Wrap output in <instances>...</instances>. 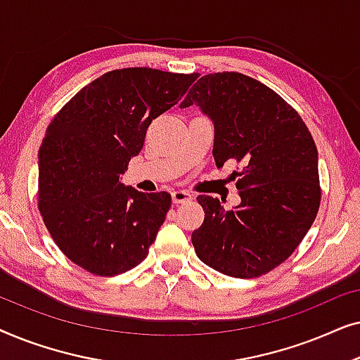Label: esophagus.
<instances>
[{
  "label": "esophagus",
  "mask_w": 360,
  "mask_h": 360,
  "mask_svg": "<svg viewBox=\"0 0 360 360\" xmlns=\"http://www.w3.org/2000/svg\"><path fill=\"white\" fill-rule=\"evenodd\" d=\"M172 200H174V203H186V201H191V193L185 190H175L172 193Z\"/></svg>",
  "instance_id": "obj_1"
}]
</instances>
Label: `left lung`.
<instances>
[{
	"instance_id": "left-lung-1",
	"label": "left lung",
	"mask_w": 360,
	"mask_h": 360,
	"mask_svg": "<svg viewBox=\"0 0 360 360\" xmlns=\"http://www.w3.org/2000/svg\"><path fill=\"white\" fill-rule=\"evenodd\" d=\"M198 105L214 122L213 155L236 170L240 205L226 211L200 195L205 221L191 234L201 262L236 278H255L285 262L321 203L318 150L302 116L272 88L238 72L201 77L181 108Z\"/></svg>"
}]
</instances>
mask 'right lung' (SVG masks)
I'll return each mask as SVG.
<instances>
[{
	"instance_id": "right-lung-1",
	"label": "right lung",
	"mask_w": 360,
	"mask_h": 360,
	"mask_svg": "<svg viewBox=\"0 0 360 360\" xmlns=\"http://www.w3.org/2000/svg\"><path fill=\"white\" fill-rule=\"evenodd\" d=\"M196 73L149 67L111 70L53 116L39 149V211L63 255L112 277L149 254L172 196L120 184L152 120L181 100Z\"/></svg>"
}]
</instances>
